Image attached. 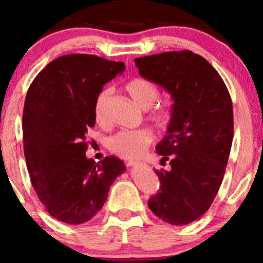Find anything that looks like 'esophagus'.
<instances>
[{"mask_svg":"<svg viewBox=\"0 0 263 263\" xmlns=\"http://www.w3.org/2000/svg\"><path fill=\"white\" fill-rule=\"evenodd\" d=\"M126 164L128 166H135V165H139L140 161H136V160H127Z\"/></svg>","mask_w":263,"mask_h":263,"instance_id":"esophagus-1","label":"esophagus"}]
</instances>
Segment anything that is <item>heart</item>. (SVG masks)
<instances>
[{"label":"heart","mask_w":263,"mask_h":263,"mask_svg":"<svg viewBox=\"0 0 263 263\" xmlns=\"http://www.w3.org/2000/svg\"><path fill=\"white\" fill-rule=\"evenodd\" d=\"M135 104L141 109H147V119L158 131L165 132L172 126L176 113V105L171 99L158 100L160 89L155 82L145 78H135L124 85ZM109 90L99 91L94 100L92 116L98 124H105V107H107ZM154 134L148 128L127 129L112 136L108 141V147L116 155L126 159H136L153 144Z\"/></svg>","instance_id":"heart-1"}]
</instances>
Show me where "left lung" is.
I'll return each mask as SVG.
<instances>
[{
	"label": "left lung",
	"mask_w": 263,
	"mask_h": 263,
	"mask_svg": "<svg viewBox=\"0 0 263 263\" xmlns=\"http://www.w3.org/2000/svg\"><path fill=\"white\" fill-rule=\"evenodd\" d=\"M142 78L172 94L176 113L156 151L169 171H155L159 192L147 205L159 219L184 225L210 209L233 142V104L216 70L200 54L173 50L135 58Z\"/></svg>",
	"instance_id": "left-lung-1"
}]
</instances>
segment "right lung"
<instances>
[{
    "instance_id": "right-lung-1",
    "label": "right lung",
    "mask_w": 263,
    "mask_h": 263,
    "mask_svg": "<svg viewBox=\"0 0 263 263\" xmlns=\"http://www.w3.org/2000/svg\"><path fill=\"white\" fill-rule=\"evenodd\" d=\"M124 68L123 62L94 54L61 55L26 92L23 142L31 184L48 214L66 224L95 216L126 168L116 156L99 164L85 156L95 98Z\"/></svg>"
}]
</instances>
